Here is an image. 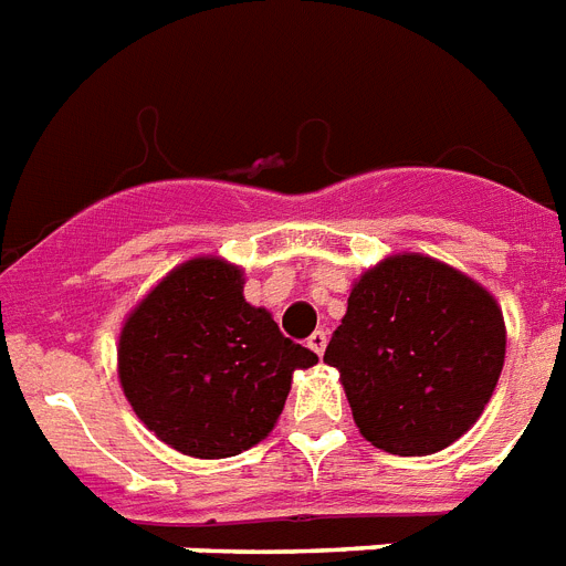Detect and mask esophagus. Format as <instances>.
<instances>
[{
    "label": "esophagus",
    "mask_w": 566,
    "mask_h": 566,
    "mask_svg": "<svg viewBox=\"0 0 566 566\" xmlns=\"http://www.w3.org/2000/svg\"><path fill=\"white\" fill-rule=\"evenodd\" d=\"M306 344H310L312 353H317V356H324V349H326V333H324V329H317V333H312Z\"/></svg>",
    "instance_id": "esophagus-1"
}]
</instances>
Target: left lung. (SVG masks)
<instances>
[{
	"label": "left lung",
	"mask_w": 566,
	"mask_h": 566,
	"mask_svg": "<svg viewBox=\"0 0 566 566\" xmlns=\"http://www.w3.org/2000/svg\"><path fill=\"white\" fill-rule=\"evenodd\" d=\"M503 358L497 301L424 254L367 269L324 353L364 440L399 457L437 454L460 440L492 399Z\"/></svg>",
	"instance_id": "8db88e82"
}]
</instances>
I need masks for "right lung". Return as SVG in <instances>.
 <instances>
[{"label": "right lung", "instance_id": "right-lung-1", "mask_svg": "<svg viewBox=\"0 0 566 566\" xmlns=\"http://www.w3.org/2000/svg\"><path fill=\"white\" fill-rule=\"evenodd\" d=\"M242 283L240 265L196 256L176 265L120 329L124 396L158 440L199 460L237 457L265 440L292 373L317 361L242 297Z\"/></svg>", "mask_w": 566, "mask_h": 566}]
</instances>
